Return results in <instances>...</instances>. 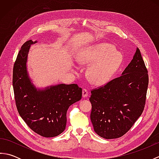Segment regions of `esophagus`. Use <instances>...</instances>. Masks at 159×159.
I'll return each instance as SVG.
<instances>
[{"instance_id": "obj_1", "label": "esophagus", "mask_w": 159, "mask_h": 159, "mask_svg": "<svg viewBox=\"0 0 159 159\" xmlns=\"http://www.w3.org/2000/svg\"><path fill=\"white\" fill-rule=\"evenodd\" d=\"M88 91H87V89H83V98H86L87 97V96H88Z\"/></svg>"}]
</instances>
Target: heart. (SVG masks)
I'll list each match as a JSON object with an SVG mask.
<instances>
[{
	"mask_svg": "<svg viewBox=\"0 0 159 159\" xmlns=\"http://www.w3.org/2000/svg\"><path fill=\"white\" fill-rule=\"evenodd\" d=\"M79 61L83 65L92 63L87 72L89 79L95 85H102L109 82L119 70L123 57L113 46L100 43L83 49L79 55Z\"/></svg>",
	"mask_w": 159,
	"mask_h": 159,
	"instance_id": "heart-1",
	"label": "heart"
}]
</instances>
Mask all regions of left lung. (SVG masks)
<instances>
[{
    "label": "left lung",
    "mask_w": 159,
    "mask_h": 159,
    "mask_svg": "<svg viewBox=\"0 0 159 159\" xmlns=\"http://www.w3.org/2000/svg\"><path fill=\"white\" fill-rule=\"evenodd\" d=\"M148 82V70L137 48L120 76L91 91L90 118L96 134L107 139L126 134L143 113Z\"/></svg>",
    "instance_id": "obj_1"
}]
</instances>
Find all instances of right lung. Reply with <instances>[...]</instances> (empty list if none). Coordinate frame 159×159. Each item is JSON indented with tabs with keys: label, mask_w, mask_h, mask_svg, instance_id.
Masks as SVG:
<instances>
[{
	"label": "right lung",
	"mask_w": 159,
	"mask_h": 159,
	"mask_svg": "<svg viewBox=\"0 0 159 159\" xmlns=\"http://www.w3.org/2000/svg\"><path fill=\"white\" fill-rule=\"evenodd\" d=\"M31 39L26 42L18 52L13 69V87L17 109L31 129L44 137H53L66 128L67 111L82 98L77 84H60L38 90L26 71V60Z\"/></svg>",
	"instance_id": "right-lung-1"
}]
</instances>
